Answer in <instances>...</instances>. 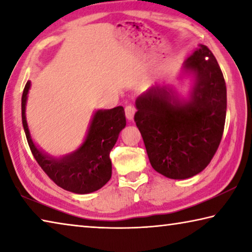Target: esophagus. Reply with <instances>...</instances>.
<instances>
[{
  "instance_id": "34e87169",
  "label": "esophagus",
  "mask_w": 252,
  "mask_h": 252,
  "mask_svg": "<svg viewBox=\"0 0 252 252\" xmlns=\"http://www.w3.org/2000/svg\"><path fill=\"white\" fill-rule=\"evenodd\" d=\"M125 112H126V117L127 120H133L134 112H135V108L133 105L127 104L125 108Z\"/></svg>"
}]
</instances>
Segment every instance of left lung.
I'll return each instance as SVG.
<instances>
[{
    "label": "left lung",
    "instance_id": "left-lung-1",
    "mask_svg": "<svg viewBox=\"0 0 252 252\" xmlns=\"http://www.w3.org/2000/svg\"><path fill=\"white\" fill-rule=\"evenodd\" d=\"M195 73L190 101L182 104L167 89L152 88L136 99L134 122L152 168L170 179L193 177L218 150L227 113L222 72L207 45L187 60Z\"/></svg>",
    "mask_w": 252,
    "mask_h": 252
}]
</instances>
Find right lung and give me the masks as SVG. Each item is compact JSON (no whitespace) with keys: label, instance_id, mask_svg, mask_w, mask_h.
<instances>
[{"label":"right lung","instance_id":"1","mask_svg":"<svg viewBox=\"0 0 252 252\" xmlns=\"http://www.w3.org/2000/svg\"><path fill=\"white\" fill-rule=\"evenodd\" d=\"M29 89L28 81L22 94V123L34 159L51 180L62 189L80 194L99 190L112 176L110 152L117 142L120 131L126 126L125 109L117 106L97 111L82 147L73 155L55 160L42 155L30 136L25 119Z\"/></svg>","mask_w":252,"mask_h":252}]
</instances>
